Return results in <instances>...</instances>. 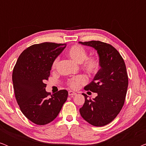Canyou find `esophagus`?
I'll use <instances>...</instances> for the list:
<instances>
[{
  "mask_svg": "<svg viewBox=\"0 0 146 146\" xmlns=\"http://www.w3.org/2000/svg\"><path fill=\"white\" fill-rule=\"evenodd\" d=\"M76 94V93L74 92L73 91H69L68 92V95L70 96H74Z\"/></svg>",
  "mask_w": 146,
  "mask_h": 146,
  "instance_id": "obj_1",
  "label": "esophagus"
}]
</instances>
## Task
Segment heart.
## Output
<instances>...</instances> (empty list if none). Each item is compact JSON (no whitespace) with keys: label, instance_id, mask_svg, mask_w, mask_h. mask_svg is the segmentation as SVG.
Wrapping results in <instances>:
<instances>
[{"label":"heart","instance_id":"obj_1","mask_svg":"<svg viewBox=\"0 0 146 146\" xmlns=\"http://www.w3.org/2000/svg\"><path fill=\"white\" fill-rule=\"evenodd\" d=\"M67 55L78 63H82V67L89 74H96L99 71L100 62L97 56H88L87 52L81 46H72L67 50ZM58 58H56L52 64V68L55 69L58 64ZM86 78L84 76L78 75L68 81V85L71 88L76 89L82 84L86 83Z\"/></svg>","mask_w":146,"mask_h":146}]
</instances>
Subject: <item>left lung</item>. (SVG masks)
Instances as JSON below:
<instances>
[{
  "mask_svg": "<svg viewBox=\"0 0 146 146\" xmlns=\"http://www.w3.org/2000/svg\"><path fill=\"white\" fill-rule=\"evenodd\" d=\"M97 50L100 69L85 90L97 93L95 98L88 99L80 108L81 116L91 125L104 126L115 118L122 108L128 86L126 67L120 54L109 44L101 41L79 42Z\"/></svg>",
  "mask_w": 146,
  "mask_h": 146,
  "instance_id": "8db88e82",
  "label": "left lung"
}]
</instances>
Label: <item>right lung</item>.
<instances>
[{"mask_svg":"<svg viewBox=\"0 0 146 146\" xmlns=\"http://www.w3.org/2000/svg\"><path fill=\"white\" fill-rule=\"evenodd\" d=\"M66 44L44 42L34 44L19 56L14 67L13 82L15 98L24 115L37 125L53 121L66 101L68 92L61 90L46 91L54 60L65 48Z\"/></svg>","mask_w":146,"mask_h":146,"instance_id":"right-lung-1","label":"right lung"}]
</instances>
